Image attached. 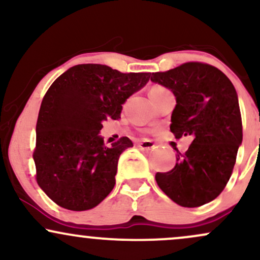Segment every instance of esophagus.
I'll return each instance as SVG.
<instances>
[{
	"mask_svg": "<svg viewBox=\"0 0 260 260\" xmlns=\"http://www.w3.org/2000/svg\"><path fill=\"white\" fill-rule=\"evenodd\" d=\"M138 147L140 149H144V150H150V149L156 147V144L151 142V140H142V142L138 143Z\"/></svg>",
	"mask_w": 260,
	"mask_h": 260,
	"instance_id": "1",
	"label": "esophagus"
}]
</instances>
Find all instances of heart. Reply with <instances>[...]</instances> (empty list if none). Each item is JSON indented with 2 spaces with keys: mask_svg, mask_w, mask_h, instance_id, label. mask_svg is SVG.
I'll return each instance as SVG.
<instances>
[{
  "mask_svg": "<svg viewBox=\"0 0 260 260\" xmlns=\"http://www.w3.org/2000/svg\"><path fill=\"white\" fill-rule=\"evenodd\" d=\"M169 91H170L169 89L162 85H153L150 89V96H159V95H162Z\"/></svg>",
  "mask_w": 260,
  "mask_h": 260,
  "instance_id": "1",
  "label": "heart"
}]
</instances>
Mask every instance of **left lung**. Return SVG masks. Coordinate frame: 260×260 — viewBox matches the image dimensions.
<instances>
[{
  "mask_svg": "<svg viewBox=\"0 0 260 260\" xmlns=\"http://www.w3.org/2000/svg\"><path fill=\"white\" fill-rule=\"evenodd\" d=\"M151 82L176 96L170 129L176 139L192 137L184 154L176 149L177 164L157 172V186L171 201L196 208L214 201L232 175L242 143V117L234 84L221 71L202 62H186L151 74Z\"/></svg>",
  "mask_w": 260,
  "mask_h": 260,
  "instance_id": "left-lung-1",
  "label": "left lung"
}]
</instances>
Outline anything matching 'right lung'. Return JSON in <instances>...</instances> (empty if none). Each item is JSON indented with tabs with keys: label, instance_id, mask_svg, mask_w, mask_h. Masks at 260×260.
Returning <instances> with one entry per match:
<instances>
[{
	"label": "right lung",
	"instance_id": "right-lung-1",
	"mask_svg": "<svg viewBox=\"0 0 260 260\" xmlns=\"http://www.w3.org/2000/svg\"><path fill=\"white\" fill-rule=\"evenodd\" d=\"M150 73H122L105 64H77L45 94L37 122V182L51 201L73 211L96 207L115 187L120 155L133 147L121 137L106 147L103 121L121 118L122 104Z\"/></svg>",
	"mask_w": 260,
	"mask_h": 260
}]
</instances>
